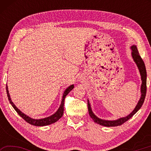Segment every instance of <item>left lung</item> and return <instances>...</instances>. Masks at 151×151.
<instances>
[{
  "mask_svg": "<svg viewBox=\"0 0 151 151\" xmlns=\"http://www.w3.org/2000/svg\"><path fill=\"white\" fill-rule=\"evenodd\" d=\"M132 50V57L133 58L134 61L135 63L137 64L138 66V68H139V72L140 74V76H141V81H142V84L141 86H140V92H141V96H140V100L138 102L136 107H135L134 109L132 111L131 113H130L129 115L122 117V118H120L115 121H106V120H103L101 119H99V117H97L95 114H94L93 111H92L91 107L90 105V103H89V101L88 100V113L89 115L93 120L94 122H96L97 124H99L102 125V126L104 127H117L120 126V125L124 123L125 122L127 121L128 120L130 119L131 117L134 115V114L136 113V112L139 111V110L141 108L143 103L145 101V96H146V93H147V71H146V67H145V65L144 62H143L142 59L140 57V56L139 53V51H138L137 46L132 45L131 47Z\"/></svg>",
  "mask_w": 151,
  "mask_h": 151,
  "instance_id": "1",
  "label": "left lung"
}]
</instances>
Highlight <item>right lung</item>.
Segmentation results:
<instances>
[{
	"mask_svg": "<svg viewBox=\"0 0 151 151\" xmlns=\"http://www.w3.org/2000/svg\"><path fill=\"white\" fill-rule=\"evenodd\" d=\"M74 88V85H72L68 86V87L66 89L63 93V99L62 101H61V104L60 105V107L58 108L57 110V111L55 112V114H53L52 115H51L48 117H46V118L44 119H34L29 117V116L24 114L23 112H22L20 110L17 108V107L14 105V104L13 103V102L11 101V96H10V94L9 93V90H8V86H6V93H7V96H8L9 101L10 102V103L11 104V105L12 107L14 109L15 111H17V112L19 115L25 121H27L28 123H29L32 125H34V126H37V127H42V126H47V125H49L50 124L55 123V122L58 121L61 117L63 116V113H64V103H65V99L66 96L70 93V91H72Z\"/></svg>",
	"mask_w": 151,
	"mask_h": 151,
	"instance_id": "right-lung-1",
	"label": "right lung"
}]
</instances>
